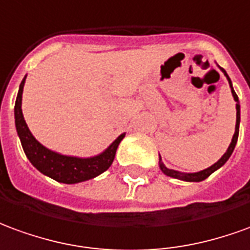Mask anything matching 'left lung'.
Wrapping results in <instances>:
<instances>
[{
	"mask_svg": "<svg viewBox=\"0 0 250 250\" xmlns=\"http://www.w3.org/2000/svg\"><path fill=\"white\" fill-rule=\"evenodd\" d=\"M222 71L225 72V75L228 77V74L225 71L224 68H222ZM228 81H229L230 87H231V82H230V78L228 77ZM231 94H233V97H234V101L237 102V105H235V109H237V122H235V132L233 134V139H231V143H230L229 148L226 150V153H225L224 156L219 159L218 162L215 163L214 166L211 167L206 168V169H203L201 172H195V173H183V172H179V171H173V169H168L162 162H160V169H162L163 172L166 173L167 176H172V178L180 179V180H186V182H202V180H205L206 178H208L214 171H217L219 167H222L225 163L228 162V159L230 157V155L233 153V150H234V146L237 144V140H238V130H240V105H238V97H237V94L234 93V90L231 87Z\"/></svg>",
	"mask_w": 250,
	"mask_h": 250,
	"instance_id": "1",
	"label": "left lung"
}]
</instances>
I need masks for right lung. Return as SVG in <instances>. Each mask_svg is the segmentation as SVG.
Instances as JSON below:
<instances>
[{
	"label": "right lung",
	"instance_id": "1",
	"mask_svg": "<svg viewBox=\"0 0 250 250\" xmlns=\"http://www.w3.org/2000/svg\"><path fill=\"white\" fill-rule=\"evenodd\" d=\"M25 78L20 84V90L17 94V100L15 105V118L16 129L20 136L22 149L25 152L26 157L35 167L60 183H79L88 179L98 176L100 173L105 172L110 167L111 163L116 156V150L121 140L125 134H121L107 149L98 156L90 159H79V157L63 156L59 153H55L52 150L47 149L32 136L29 129L26 126V122L21 111V98H22V88H24Z\"/></svg>",
	"mask_w": 250,
	"mask_h": 250
}]
</instances>
